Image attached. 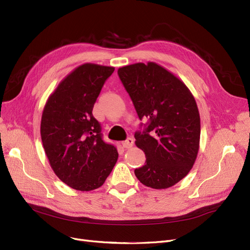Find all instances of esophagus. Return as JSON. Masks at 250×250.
Segmentation results:
<instances>
[{
  "instance_id": "obj_1",
  "label": "esophagus",
  "mask_w": 250,
  "mask_h": 250,
  "mask_svg": "<svg viewBox=\"0 0 250 250\" xmlns=\"http://www.w3.org/2000/svg\"><path fill=\"white\" fill-rule=\"evenodd\" d=\"M133 143H134L133 139H130V137H129V139H127L126 141H124L122 143V146H123L125 149H130L132 146H133Z\"/></svg>"
}]
</instances>
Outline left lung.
Wrapping results in <instances>:
<instances>
[{
  "label": "left lung",
  "instance_id": "left-lung-1",
  "mask_svg": "<svg viewBox=\"0 0 250 250\" xmlns=\"http://www.w3.org/2000/svg\"><path fill=\"white\" fill-rule=\"evenodd\" d=\"M139 118L149 119L134 134L146 163L135 168L140 182L154 189L174 186L188 175L200 149L201 118L187 85L165 67L148 62L118 69Z\"/></svg>",
  "mask_w": 250,
  "mask_h": 250
}]
</instances>
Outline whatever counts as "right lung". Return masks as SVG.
Listing matches in <instances>:
<instances>
[{"label":"right lung","instance_id":"1","mask_svg":"<svg viewBox=\"0 0 250 250\" xmlns=\"http://www.w3.org/2000/svg\"><path fill=\"white\" fill-rule=\"evenodd\" d=\"M115 68L84 63L63 79L43 108L41 140L57 177L80 191L105 182L118 160L113 145L102 141L92 110L103 83Z\"/></svg>","mask_w":250,"mask_h":250}]
</instances>
